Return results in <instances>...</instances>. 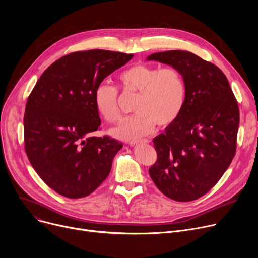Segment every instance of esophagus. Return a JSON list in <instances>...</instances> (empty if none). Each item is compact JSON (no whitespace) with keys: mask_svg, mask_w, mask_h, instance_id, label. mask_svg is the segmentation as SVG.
Returning <instances> with one entry per match:
<instances>
[{"mask_svg":"<svg viewBox=\"0 0 258 258\" xmlns=\"http://www.w3.org/2000/svg\"><path fill=\"white\" fill-rule=\"evenodd\" d=\"M150 141H148L147 139H144V140H137V141H131L130 142V145L134 146V145H137V144H142V143H148Z\"/></svg>","mask_w":258,"mask_h":258,"instance_id":"1","label":"esophagus"}]
</instances>
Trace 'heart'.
<instances>
[{
  "label": "heart",
  "instance_id": "b5f03b06",
  "mask_svg": "<svg viewBox=\"0 0 258 258\" xmlns=\"http://www.w3.org/2000/svg\"><path fill=\"white\" fill-rule=\"evenodd\" d=\"M118 79L125 91L139 95L134 105L137 114L111 131L116 138L136 140L153 133L156 124L165 128L180 117L186 100V84L179 70L135 63L122 71ZM117 98V90L106 83L95 89V107L100 117L111 123L122 118Z\"/></svg>",
  "mask_w": 258,
  "mask_h": 258
}]
</instances>
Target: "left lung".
Returning a JSON list of instances; mask_svg holds the SVG:
<instances>
[{
    "label": "left lung",
    "mask_w": 258,
    "mask_h": 258,
    "mask_svg": "<svg viewBox=\"0 0 258 258\" xmlns=\"http://www.w3.org/2000/svg\"><path fill=\"white\" fill-rule=\"evenodd\" d=\"M146 60L171 66L186 84L180 117L153 140L158 160L150 175L169 199L197 200L219 182L235 155L237 101L220 68L191 52H158Z\"/></svg>",
    "instance_id": "8db88e82"
}]
</instances>
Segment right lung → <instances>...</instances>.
I'll list each match as a JSON object with an SVG mask.
<instances>
[{"label": "right lung", "instance_id": "right-lung-1", "mask_svg": "<svg viewBox=\"0 0 258 258\" xmlns=\"http://www.w3.org/2000/svg\"><path fill=\"white\" fill-rule=\"evenodd\" d=\"M133 56L98 49L74 52L54 61L37 80L25 108V151L40 179L57 194L87 197L110 173L123 144L88 136L101 123L94 92Z\"/></svg>", "mask_w": 258, "mask_h": 258}]
</instances>
